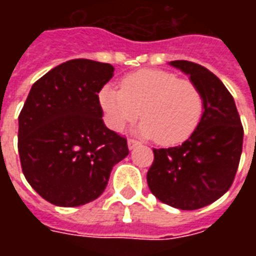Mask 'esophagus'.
<instances>
[{
    "instance_id": "esophagus-1",
    "label": "esophagus",
    "mask_w": 256,
    "mask_h": 256,
    "mask_svg": "<svg viewBox=\"0 0 256 256\" xmlns=\"http://www.w3.org/2000/svg\"><path fill=\"white\" fill-rule=\"evenodd\" d=\"M140 142L137 141V140H133V138H130L128 140V150H134L136 146H138Z\"/></svg>"
}]
</instances>
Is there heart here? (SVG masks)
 <instances>
[{
    "mask_svg": "<svg viewBox=\"0 0 256 256\" xmlns=\"http://www.w3.org/2000/svg\"><path fill=\"white\" fill-rule=\"evenodd\" d=\"M106 123L115 132L141 116L138 133L160 145L188 140L202 120L203 96L198 86L164 70H140L120 80V89L102 86L98 93Z\"/></svg>",
    "mask_w": 256,
    "mask_h": 256,
    "instance_id": "heart-1",
    "label": "heart"
}]
</instances>
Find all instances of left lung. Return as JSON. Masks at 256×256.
<instances>
[{
  "instance_id": "left-lung-1",
  "label": "left lung",
  "mask_w": 256,
  "mask_h": 256,
  "mask_svg": "<svg viewBox=\"0 0 256 256\" xmlns=\"http://www.w3.org/2000/svg\"><path fill=\"white\" fill-rule=\"evenodd\" d=\"M203 96L204 110L194 133L180 146L154 150L146 181L150 192L174 208L198 210L224 196L236 176L242 150V120L220 79L200 64L176 60Z\"/></svg>"
}]
</instances>
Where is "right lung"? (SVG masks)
Segmentation results:
<instances>
[{
    "mask_svg": "<svg viewBox=\"0 0 256 256\" xmlns=\"http://www.w3.org/2000/svg\"><path fill=\"white\" fill-rule=\"evenodd\" d=\"M111 64L75 58L32 84L19 115L20 163L27 182L60 207L90 203L104 192L128 141L106 128L98 93Z\"/></svg>",
    "mask_w": 256,
    "mask_h": 256,
    "instance_id": "add662e5",
    "label": "right lung"
}]
</instances>
